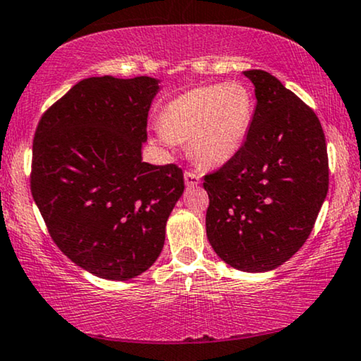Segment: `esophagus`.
<instances>
[{"label": "esophagus", "instance_id": "esophagus-1", "mask_svg": "<svg viewBox=\"0 0 361 361\" xmlns=\"http://www.w3.org/2000/svg\"><path fill=\"white\" fill-rule=\"evenodd\" d=\"M200 181H201V176H200V173H197V171H195V170H186L185 171V183L188 186L200 185Z\"/></svg>", "mask_w": 361, "mask_h": 361}]
</instances>
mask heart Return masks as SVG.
<instances>
[{"label": "heart", "mask_w": 361, "mask_h": 361, "mask_svg": "<svg viewBox=\"0 0 361 361\" xmlns=\"http://www.w3.org/2000/svg\"><path fill=\"white\" fill-rule=\"evenodd\" d=\"M253 118V99L242 83L195 88L165 106L160 139L166 144L190 140L197 164L221 166L240 150Z\"/></svg>", "instance_id": "1"}]
</instances>
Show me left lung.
I'll return each instance as SVG.
<instances>
[{
  "label": "left lung",
  "mask_w": 361,
  "mask_h": 361,
  "mask_svg": "<svg viewBox=\"0 0 361 361\" xmlns=\"http://www.w3.org/2000/svg\"><path fill=\"white\" fill-rule=\"evenodd\" d=\"M243 75L257 96L247 139L202 186L214 252L258 273L283 265L307 240L327 196L329 157L321 121L302 99L263 70Z\"/></svg>",
  "instance_id": "left-lung-1"
}]
</instances>
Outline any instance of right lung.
<instances>
[{"label": "right lung", "mask_w": 361, "mask_h": 361, "mask_svg": "<svg viewBox=\"0 0 361 361\" xmlns=\"http://www.w3.org/2000/svg\"><path fill=\"white\" fill-rule=\"evenodd\" d=\"M155 78L91 77L50 106L34 134L30 192L73 263L124 281L159 258L185 190L178 165L142 161Z\"/></svg>", "instance_id": "right-lung-1"}]
</instances>
